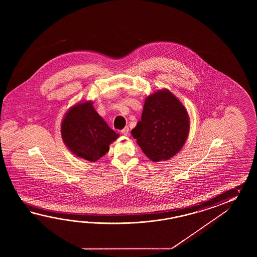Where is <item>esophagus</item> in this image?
Here are the masks:
<instances>
[{
    "mask_svg": "<svg viewBox=\"0 0 257 257\" xmlns=\"http://www.w3.org/2000/svg\"><path fill=\"white\" fill-rule=\"evenodd\" d=\"M121 133H122L124 136H127V135L130 134V128H128V126H125V127L121 131Z\"/></svg>",
    "mask_w": 257,
    "mask_h": 257,
    "instance_id": "esophagus-1",
    "label": "esophagus"
}]
</instances>
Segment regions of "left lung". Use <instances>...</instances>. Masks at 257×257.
Segmentation results:
<instances>
[{
    "label": "left lung",
    "mask_w": 257,
    "mask_h": 257,
    "mask_svg": "<svg viewBox=\"0 0 257 257\" xmlns=\"http://www.w3.org/2000/svg\"><path fill=\"white\" fill-rule=\"evenodd\" d=\"M188 131L186 108L173 93L163 90L147 97L142 120L137 123L131 134L148 158L160 162L180 151Z\"/></svg>",
    "instance_id": "obj_1"
}]
</instances>
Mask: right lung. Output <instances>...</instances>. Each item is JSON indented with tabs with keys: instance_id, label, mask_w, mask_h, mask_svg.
<instances>
[{
	"instance_id": "add662e5",
	"label": "right lung",
	"mask_w": 257,
	"mask_h": 257,
	"mask_svg": "<svg viewBox=\"0 0 257 257\" xmlns=\"http://www.w3.org/2000/svg\"><path fill=\"white\" fill-rule=\"evenodd\" d=\"M61 136L67 147L81 158L95 162L109 151L115 133L93 109L91 102L73 106L61 124Z\"/></svg>"
}]
</instances>
